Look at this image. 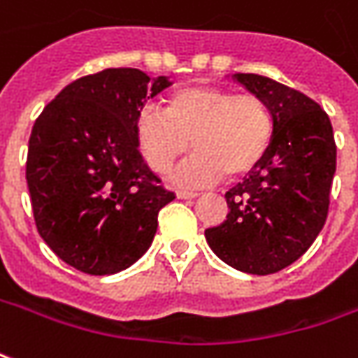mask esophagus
<instances>
[{
	"instance_id": "obj_1",
	"label": "esophagus",
	"mask_w": 358,
	"mask_h": 358,
	"mask_svg": "<svg viewBox=\"0 0 358 358\" xmlns=\"http://www.w3.org/2000/svg\"><path fill=\"white\" fill-rule=\"evenodd\" d=\"M176 196H178L180 199H194V197H197L199 194H197V192H192V189L180 187V189H176Z\"/></svg>"
}]
</instances>
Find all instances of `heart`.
I'll use <instances>...</instances> for the list:
<instances>
[{
	"label": "heart",
	"instance_id": "b5f03b06",
	"mask_svg": "<svg viewBox=\"0 0 358 358\" xmlns=\"http://www.w3.org/2000/svg\"><path fill=\"white\" fill-rule=\"evenodd\" d=\"M137 145L151 171H178L182 184L234 180L254 171L273 143L271 110L256 94H234L217 87H184L164 101V108H145L137 118Z\"/></svg>",
	"mask_w": 358,
	"mask_h": 358
}]
</instances>
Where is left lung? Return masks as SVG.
<instances>
[{
	"instance_id": "8db88e82",
	"label": "left lung",
	"mask_w": 358,
	"mask_h": 358,
	"mask_svg": "<svg viewBox=\"0 0 358 358\" xmlns=\"http://www.w3.org/2000/svg\"><path fill=\"white\" fill-rule=\"evenodd\" d=\"M232 79L259 96L275 120L273 143L250 176L229 189L227 219L205 231L209 248L238 271H281L312 246L324 229L337 147L318 102L256 73Z\"/></svg>"
}]
</instances>
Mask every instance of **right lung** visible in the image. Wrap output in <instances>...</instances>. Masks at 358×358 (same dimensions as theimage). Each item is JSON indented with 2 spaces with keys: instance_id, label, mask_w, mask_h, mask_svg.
Instances as JSON below:
<instances>
[{
  "instance_id": "obj_1",
  "label": "right lung",
  "mask_w": 358,
  "mask_h": 358,
  "mask_svg": "<svg viewBox=\"0 0 358 358\" xmlns=\"http://www.w3.org/2000/svg\"><path fill=\"white\" fill-rule=\"evenodd\" d=\"M169 77L134 67L85 75L42 110L29 139L27 184L40 236L67 266L112 275L149 250L174 192L137 145L145 102Z\"/></svg>"
}]
</instances>
